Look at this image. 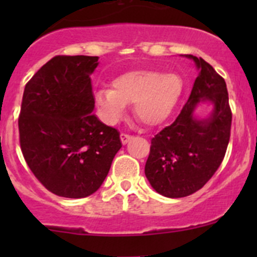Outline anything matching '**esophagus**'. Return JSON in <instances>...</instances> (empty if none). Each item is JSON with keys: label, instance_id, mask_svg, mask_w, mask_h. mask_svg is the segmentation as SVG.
I'll use <instances>...</instances> for the list:
<instances>
[{"label": "esophagus", "instance_id": "esophagus-1", "mask_svg": "<svg viewBox=\"0 0 257 257\" xmlns=\"http://www.w3.org/2000/svg\"><path fill=\"white\" fill-rule=\"evenodd\" d=\"M132 139V136H128V134H120V141L123 144H126Z\"/></svg>", "mask_w": 257, "mask_h": 257}]
</instances>
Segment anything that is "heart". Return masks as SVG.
<instances>
[{
  "label": "heart",
  "mask_w": 257,
  "mask_h": 257,
  "mask_svg": "<svg viewBox=\"0 0 257 257\" xmlns=\"http://www.w3.org/2000/svg\"><path fill=\"white\" fill-rule=\"evenodd\" d=\"M183 78L174 72L138 69L120 74L112 82V89H99L94 102L108 124H115L133 104L134 115L148 126L164 123L183 95Z\"/></svg>",
  "instance_id": "b5f03b06"
}]
</instances>
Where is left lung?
I'll list each match as a JSON object with an SVG mask.
<instances>
[{
  "mask_svg": "<svg viewBox=\"0 0 257 257\" xmlns=\"http://www.w3.org/2000/svg\"><path fill=\"white\" fill-rule=\"evenodd\" d=\"M199 74L190 97L172 125L152 139L145 177L157 193L184 198L203 188L221 164L231 128L226 83L214 68L191 54ZM200 104H209L208 116L196 115Z\"/></svg>",
  "mask_w": 257,
  "mask_h": 257,
  "instance_id": "left-lung-1",
  "label": "left lung"
}]
</instances>
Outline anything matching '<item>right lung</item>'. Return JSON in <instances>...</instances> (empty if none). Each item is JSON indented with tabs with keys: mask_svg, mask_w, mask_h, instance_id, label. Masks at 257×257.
<instances>
[{
	"mask_svg": "<svg viewBox=\"0 0 257 257\" xmlns=\"http://www.w3.org/2000/svg\"><path fill=\"white\" fill-rule=\"evenodd\" d=\"M99 57L57 56L26 84L18 119L23 157L53 194L80 199L100 188L121 148L94 110L90 74Z\"/></svg>",
	"mask_w": 257,
	"mask_h": 257,
	"instance_id": "1",
	"label": "right lung"
}]
</instances>
